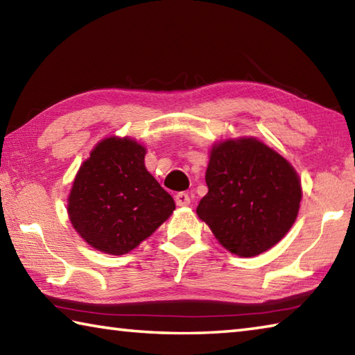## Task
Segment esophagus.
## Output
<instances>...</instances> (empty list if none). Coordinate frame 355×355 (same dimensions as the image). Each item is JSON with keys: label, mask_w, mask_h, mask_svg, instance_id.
Instances as JSON below:
<instances>
[{"label": "esophagus", "mask_w": 355, "mask_h": 355, "mask_svg": "<svg viewBox=\"0 0 355 355\" xmlns=\"http://www.w3.org/2000/svg\"><path fill=\"white\" fill-rule=\"evenodd\" d=\"M175 202L178 207H188L191 203V197L188 192H178V194L175 196Z\"/></svg>", "instance_id": "esophagus-1"}]
</instances>
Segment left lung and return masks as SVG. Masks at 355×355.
<instances>
[{
    "label": "left lung",
    "instance_id": "left-lung-1",
    "mask_svg": "<svg viewBox=\"0 0 355 355\" xmlns=\"http://www.w3.org/2000/svg\"><path fill=\"white\" fill-rule=\"evenodd\" d=\"M205 182L208 194L197 214L238 257L271 249L297 218L302 189L296 171L255 137L214 144Z\"/></svg>",
    "mask_w": 355,
    "mask_h": 355
}]
</instances>
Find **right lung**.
I'll return each mask as SVG.
<instances>
[{
  "mask_svg": "<svg viewBox=\"0 0 355 355\" xmlns=\"http://www.w3.org/2000/svg\"><path fill=\"white\" fill-rule=\"evenodd\" d=\"M146 148L130 137H106L81 164L69 196V218L94 249L123 255L175 209L144 164Z\"/></svg>",
  "mask_w": 355,
  "mask_h": 355,
  "instance_id": "right-lung-1",
  "label": "right lung"
}]
</instances>
